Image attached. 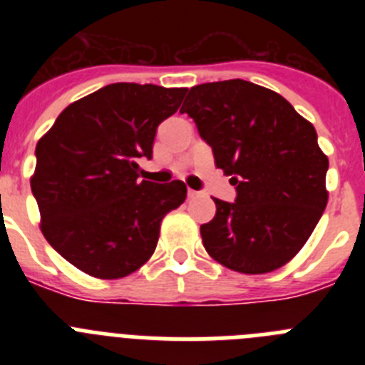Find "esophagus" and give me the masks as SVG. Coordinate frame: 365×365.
<instances>
[{
    "label": "esophagus",
    "mask_w": 365,
    "mask_h": 365,
    "mask_svg": "<svg viewBox=\"0 0 365 365\" xmlns=\"http://www.w3.org/2000/svg\"><path fill=\"white\" fill-rule=\"evenodd\" d=\"M201 195V192H197V190H188V199H195Z\"/></svg>",
    "instance_id": "obj_1"
}]
</instances>
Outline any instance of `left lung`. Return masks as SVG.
I'll use <instances>...</instances> for the list:
<instances>
[{
    "label": "left lung",
    "instance_id": "obj_1",
    "mask_svg": "<svg viewBox=\"0 0 365 365\" xmlns=\"http://www.w3.org/2000/svg\"><path fill=\"white\" fill-rule=\"evenodd\" d=\"M180 113L237 192L234 202L214 199L215 217L201 225L206 252L243 274L289 263L327 206L329 160L314 125L282 95L240 78L192 87Z\"/></svg>",
    "mask_w": 365,
    "mask_h": 365
}]
</instances>
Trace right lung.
Wrapping results in <instances>:
<instances>
[{
	"instance_id": "1",
	"label": "right lung",
	"mask_w": 365,
	"mask_h": 365,
	"mask_svg": "<svg viewBox=\"0 0 365 365\" xmlns=\"http://www.w3.org/2000/svg\"><path fill=\"white\" fill-rule=\"evenodd\" d=\"M185 87L109 83L67 106L36 144L31 177L41 232L71 265L93 278L135 272L155 252L160 222L186 199V185L138 179L157 128Z\"/></svg>"
}]
</instances>
